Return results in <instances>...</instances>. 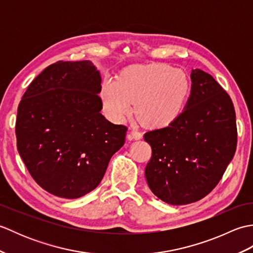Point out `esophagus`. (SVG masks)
I'll return each mask as SVG.
<instances>
[{
  "label": "esophagus",
  "mask_w": 253,
  "mask_h": 253,
  "mask_svg": "<svg viewBox=\"0 0 253 253\" xmlns=\"http://www.w3.org/2000/svg\"><path fill=\"white\" fill-rule=\"evenodd\" d=\"M127 138L129 139V140H132V139H135V140H139V139L142 138V132H140L137 129H131L129 132H128Z\"/></svg>",
  "instance_id": "1"
}]
</instances>
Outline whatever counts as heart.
<instances>
[{
    "instance_id": "1",
    "label": "heart",
    "mask_w": 253,
    "mask_h": 253,
    "mask_svg": "<svg viewBox=\"0 0 253 253\" xmlns=\"http://www.w3.org/2000/svg\"><path fill=\"white\" fill-rule=\"evenodd\" d=\"M189 84L185 73L164 64L137 66L117 79H106L102 101L106 115L121 122L135 103L138 120L148 127L168 126L179 115Z\"/></svg>"
}]
</instances>
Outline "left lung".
Instances as JSON below:
<instances>
[{
    "mask_svg": "<svg viewBox=\"0 0 253 253\" xmlns=\"http://www.w3.org/2000/svg\"><path fill=\"white\" fill-rule=\"evenodd\" d=\"M186 109L168 127L144 133L152 155L146 166L150 189L182 206L209 195L221 180L237 147L233 101L211 75L192 69Z\"/></svg>",
    "mask_w": 253,
    "mask_h": 253,
    "instance_id": "left-lung-1",
    "label": "left lung"
}]
</instances>
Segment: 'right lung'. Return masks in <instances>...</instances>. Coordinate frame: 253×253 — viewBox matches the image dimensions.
<instances>
[{"label": "right lung", "instance_id": "right-lung-1", "mask_svg": "<svg viewBox=\"0 0 253 253\" xmlns=\"http://www.w3.org/2000/svg\"><path fill=\"white\" fill-rule=\"evenodd\" d=\"M101 77L89 61H58L28 85L15 132L31 177L56 197L76 199L98 187L128 128L101 114Z\"/></svg>", "mask_w": 253, "mask_h": 253}]
</instances>
